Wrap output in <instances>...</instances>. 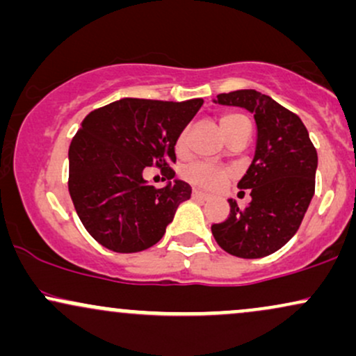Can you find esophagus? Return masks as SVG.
Instances as JSON below:
<instances>
[{
	"instance_id": "esophagus-1",
	"label": "esophagus",
	"mask_w": 356,
	"mask_h": 356,
	"mask_svg": "<svg viewBox=\"0 0 356 356\" xmlns=\"http://www.w3.org/2000/svg\"><path fill=\"white\" fill-rule=\"evenodd\" d=\"M192 197L197 199V201H207V199H209V195H207L206 192H201V191L194 189V191H192Z\"/></svg>"
}]
</instances>
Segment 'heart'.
Listing matches in <instances>:
<instances>
[{"instance_id":"1","label":"heart","mask_w":356,"mask_h":356,"mask_svg":"<svg viewBox=\"0 0 356 356\" xmlns=\"http://www.w3.org/2000/svg\"><path fill=\"white\" fill-rule=\"evenodd\" d=\"M248 125L249 120L244 115H241V113L229 112L224 113V115L220 117V129H222L224 136L226 137L232 136L236 130ZM186 147L187 136L186 132H182L181 136L177 137V142H175V150H177V154H184L186 152ZM182 177L195 187H201V189L207 191H216L229 181L231 170L224 169V167L209 164V162H192V164L186 165L182 169Z\"/></svg>"}]
</instances>
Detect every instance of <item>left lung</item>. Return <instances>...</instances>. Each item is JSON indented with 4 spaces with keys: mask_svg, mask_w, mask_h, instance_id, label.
Listing matches in <instances>:
<instances>
[{
    "mask_svg": "<svg viewBox=\"0 0 356 356\" xmlns=\"http://www.w3.org/2000/svg\"><path fill=\"white\" fill-rule=\"evenodd\" d=\"M220 105L254 113L257 144L238 187L251 195L239 209L229 199L226 220L212 224L216 243L232 256L257 259L276 252L300 229L314 194L318 154L301 118L256 90L219 93Z\"/></svg>",
    "mask_w": 356,
    "mask_h": 356,
    "instance_id": "left-lung-1",
    "label": "left lung"
}]
</instances>
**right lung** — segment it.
<instances>
[{
  "instance_id": "1",
  "label": "right lung",
  "mask_w": 356,
  "mask_h": 356,
  "mask_svg": "<svg viewBox=\"0 0 356 356\" xmlns=\"http://www.w3.org/2000/svg\"><path fill=\"white\" fill-rule=\"evenodd\" d=\"M202 104L122 99L83 118L68 150V191L97 243L115 252H138L162 239L192 189L182 181L157 189L142 174L157 167L162 181L174 177V145Z\"/></svg>"
}]
</instances>
